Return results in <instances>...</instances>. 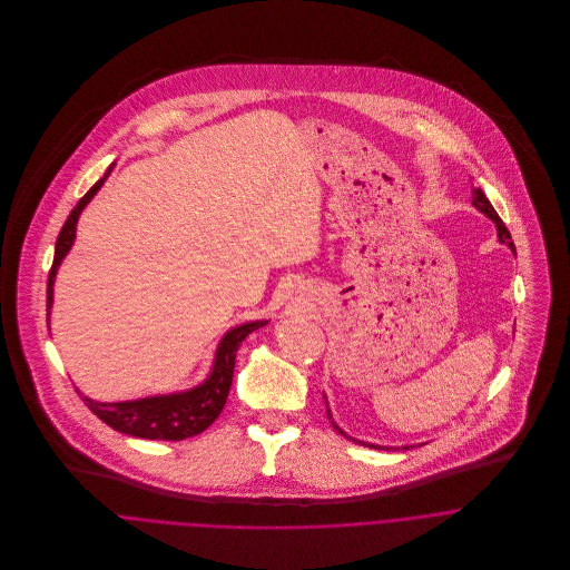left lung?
I'll list each match as a JSON object with an SVG mask.
<instances>
[{
  "mask_svg": "<svg viewBox=\"0 0 570 570\" xmlns=\"http://www.w3.org/2000/svg\"><path fill=\"white\" fill-rule=\"evenodd\" d=\"M472 206L476 208V210H481L485 217H489L493 224H495V233H498V242L502 245H507L513 254H515V245H513V242H511V235H509V230L504 228V224H502V219L498 217V213L493 210V206L489 204L488 195L481 190V188H474L472 190ZM326 404V400H325ZM326 414H328V419H331V425L342 434V436H346V439H351V441H355V443H360V445H366V448H375V450H382L384 445H375V443H366V441H360V439H353V436H348L335 421H333V416H331V410H328V404H326ZM389 450V448H386ZM404 450H407L404 448Z\"/></svg>",
  "mask_w": 570,
  "mask_h": 570,
  "instance_id": "8db88e82",
  "label": "left lung"
}]
</instances>
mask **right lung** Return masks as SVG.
Returning <instances> with one entry per match:
<instances>
[{
	"instance_id": "right-lung-1",
	"label": "right lung",
	"mask_w": 570,
	"mask_h": 570,
	"mask_svg": "<svg viewBox=\"0 0 570 570\" xmlns=\"http://www.w3.org/2000/svg\"><path fill=\"white\" fill-rule=\"evenodd\" d=\"M111 170H114V164L82 195L81 202L75 206L66 226L59 233L52 269L48 276V318H50L52 303H55V278H57L61 261L68 256V252L72 249L75 239H77V224H79L82 208L94 199V195L100 190V186L105 184V179L109 177ZM267 323L269 321H252V323L228 328L224 333L222 342L217 344L213 368H210L208 377L188 391L168 393V395H151V397L127 400V402H96V400H89L87 395H82L79 389L77 391H79L85 406L89 407L100 421H105L109 428H114L122 434L138 436V439H151V441H181V439L195 436V434L204 432L226 406V400H228V393L233 386L235 360H237V351H239L242 342L252 331H256Z\"/></svg>"
}]
</instances>
